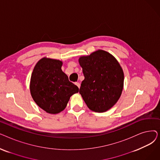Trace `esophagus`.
Returning <instances> with one entry per match:
<instances>
[{
    "instance_id": "34e87169",
    "label": "esophagus",
    "mask_w": 160,
    "mask_h": 160,
    "mask_svg": "<svg viewBox=\"0 0 160 160\" xmlns=\"http://www.w3.org/2000/svg\"><path fill=\"white\" fill-rule=\"evenodd\" d=\"M74 83H75V85H76V86H78V88H80V83H79V82H75Z\"/></svg>"
}]
</instances>
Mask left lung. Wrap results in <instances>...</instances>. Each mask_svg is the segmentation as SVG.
<instances>
[{
	"label": "left lung",
	"instance_id": "left-lung-1",
	"mask_svg": "<svg viewBox=\"0 0 160 160\" xmlns=\"http://www.w3.org/2000/svg\"><path fill=\"white\" fill-rule=\"evenodd\" d=\"M84 80L79 93L89 110L98 113L110 110L118 101L123 89L124 72L110 53L98 50L78 59Z\"/></svg>",
	"mask_w": 160,
	"mask_h": 160
}]
</instances>
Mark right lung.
<instances>
[{"label":"right lung","mask_w":160,"mask_h":160,"mask_svg":"<svg viewBox=\"0 0 160 160\" xmlns=\"http://www.w3.org/2000/svg\"><path fill=\"white\" fill-rule=\"evenodd\" d=\"M62 65L59 60L43 58L35 65L31 76L30 91L33 100L50 114L62 112L70 97L79 91L62 71Z\"/></svg>","instance_id":"add662e5"}]
</instances>
